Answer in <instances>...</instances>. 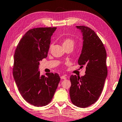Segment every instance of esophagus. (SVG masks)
I'll list each match as a JSON object with an SVG mask.
<instances>
[{
    "label": "esophagus",
    "instance_id": "34e87169",
    "mask_svg": "<svg viewBox=\"0 0 122 122\" xmlns=\"http://www.w3.org/2000/svg\"><path fill=\"white\" fill-rule=\"evenodd\" d=\"M61 79H66V76H65V75H63V76H61Z\"/></svg>",
    "mask_w": 122,
    "mask_h": 122
}]
</instances>
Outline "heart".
<instances>
[{
  "label": "heart",
  "mask_w": 122,
  "mask_h": 122,
  "mask_svg": "<svg viewBox=\"0 0 122 122\" xmlns=\"http://www.w3.org/2000/svg\"><path fill=\"white\" fill-rule=\"evenodd\" d=\"M74 42L72 39L69 38H67L63 41L62 45L63 47H66V46H74Z\"/></svg>",
  "instance_id": "obj_1"
}]
</instances>
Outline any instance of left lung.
Listing matches in <instances>:
<instances>
[{
    "label": "left lung",
    "instance_id": "8db88e82",
    "mask_svg": "<svg viewBox=\"0 0 122 122\" xmlns=\"http://www.w3.org/2000/svg\"><path fill=\"white\" fill-rule=\"evenodd\" d=\"M82 34V48L78 63L85 66L86 74L81 77L71 75L69 94L71 103L85 108L97 101L107 75L106 52L102 41L88 27L76 26Z\"/></svg>",
    "mask_w": 122,
    "mask_h": 122
}]
</instances>
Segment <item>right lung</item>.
<instances>
[{
    "label": "right lung",
    "instance_id": "obj_1",
    "mask_svg": "<svg viewBox=\"0 0 122 122\" xmlns=\"http://www.w3.org/2000/svg\"><path fill=\"white\" fill-rule=\"evenodd\" d=\"M56 28L30 29L21 38L14 55L13 75L23 98L37 107L51 101L60 78L57 73L41 75L40 61L47 57L51 37Z\"/></svg>",
    "mask_w": 122,
    "mask_h": 122
}]
</instances>
